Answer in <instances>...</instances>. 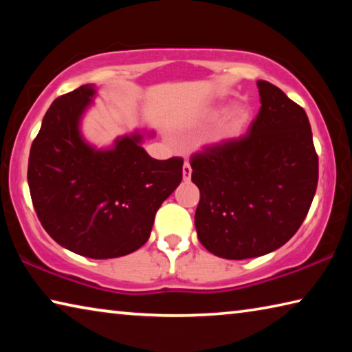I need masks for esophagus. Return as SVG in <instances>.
Here are the masks:
<instances>
[{"mask_svg":"<svg viewBox=\"0 0 352 352\" xmlns=\"http://www.w3.org/2000/svg\"><path fill=\"white\" fill-rule=\"evenodd\" d=\"M190 174H192V169H190V164L188 162H184L183 164V180H189Z\"/></svg>","mask_w":352,"mask_h":352,"instance_id":"34e87169","label":"esophagus"}]
</instances>
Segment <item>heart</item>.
<instances>
[{
    "label": "heart",
    "instance_id": "b5f03b06",
    "mask_svg": "<svg viewBox=\"0 0 352 352\" xmlns=\"http://www.w3.org/2000/svg\"><path fill=\"white\" fill-rule=\"evenodd\" d=\"M220 111H222L220 109H211L208 111V119H216L220 115ZM250 119H252V111H250L247 105H234L222 118V121L219 122L214 138L217 141H230L239 138L247 130Z\"/></svg>",
    "mask_w": 352,
    "mask_h": 352
}]
</instances>
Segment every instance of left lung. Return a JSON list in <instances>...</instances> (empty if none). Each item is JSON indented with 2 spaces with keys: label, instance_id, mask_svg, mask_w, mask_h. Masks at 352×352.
<instances>
[{
  "label": "left lung",
  "instance_id": "8db88e82",
  "mask_svg": "<svg viewBox=\"0 0 352 352\" xmlns=\"http://www.w3.org/2000/svg\"><path fill=\"white\" fill-rule=\"evenodd\" d=\"M261 109L248 133L190 157L200 189L199 241L225 259L283 247L306 219L318 183V155L302 107L270 82H256Z\"/></svg>",
  "mask_w": 352,
  "mask_h": 352
}]
</instances>
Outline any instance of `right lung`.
<instances>
[{
    "instance_id": "1",
    "label": "right lung",
    "mask_w": 352,
    "mask_h": 352,
    "mask_svg": "<svg viewBox=\"0 0 352 352\" xmlns=\"http://www.w3.org/2000/svg\"><path fill=\"white\" fill-rule=\"evenodd\" d=\"M94 94L82 85L47 109L29 153L28 183L37 217L62 247L85 258L110 259L144 245L158 208L183 178V158L155 160L141 136L115 148L83 142L79 119Z\"/></svg>"
}]
</instances>
